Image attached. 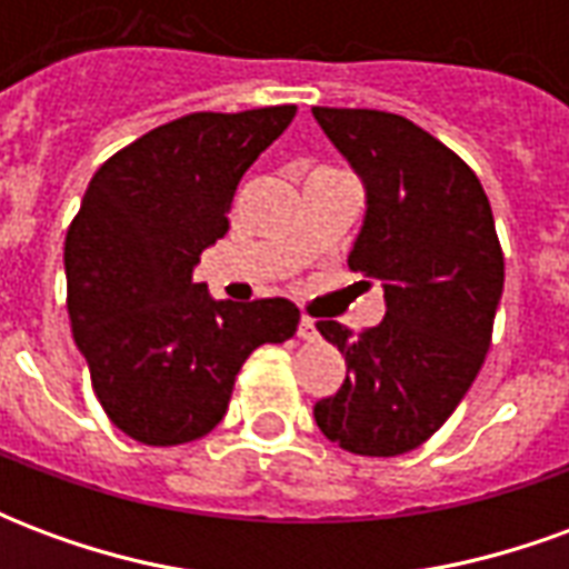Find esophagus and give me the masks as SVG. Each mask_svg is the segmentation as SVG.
I'll return each mask as SVG.
<instances>
[{
  "label": "esophagus",
  "mask_w": 569,
  "mask_h": 569,
  "mask_svg": "<svg viewBox=\"0 0 569 569\" xmlns=\"http://www.w3.org/2000/svg\"><path fill=\"white\" fill-rule=\"evenodd\" d=\"M298 338L301 341H313L317 338V322H313V317H301V322H298Z\"/></svg>",
  "instance_id": "34e87169"
}]
</instances>
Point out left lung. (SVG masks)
Here are the masks:
<instances>
[{
	"instance_id": "left-lung-1",
	"label": "left lung",
	"mask_w": 569,
	"mask_h": 569,
	"mask_svg": "<svg viewBox=\"0 0 569 569\" xmlns=\"http://www.w3.org/2000/svg\"><path fill=\"white\" fill-rule=\"evenodd\" d=\"M313 118L369 191L347 264L387 298V317L359 335L317 322L347 378L313 418L345 451L399 457L451 418L488 357L506 277L500 237L476 170L415 121L329 106H313Z\"/></svg>"
}]
</instances>
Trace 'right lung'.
<instances>
[{
  "mask_svg": "<svg viewBox=\"0 0 569 569\" xmlns=\"http://www.w3.org/2000/svg\"><path fill=\"white\" fill-rule=\"evenodd\" d=\"M296 112H191L93 173L63 247L67 310L93 393L130 439L170 448L207 436L249 353L296 335L289 298L212 301L191 280L228 234L237 182Z\"/></svg>",
  "mask_w": 569,
  "mask_h": 569,
  "instance_id": "1",
  "label": "right lung"
}]
</instances>
